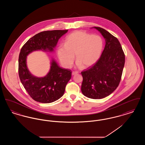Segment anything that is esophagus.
I'll return each mask as SVG.
<instances>
[{
  "mask_svg": "<svg viewBox=\"0 0 145 145\" xmlns=\"http://www.w3.org/2000/svg\"><path fill=\"white\" fill-rule=\"evenodd\" d=\"M77 74V72H72V76H74V75H76Z\"/></svg>",
  "mask_w": 145,
  "mask_h": 145,
  "instance_id": "34e87169",
  "label": "esophagus"
}]
</instances>
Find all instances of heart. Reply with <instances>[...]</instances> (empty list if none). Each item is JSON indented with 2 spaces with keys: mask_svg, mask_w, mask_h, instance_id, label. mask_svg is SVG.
Masks as SVG:
<instances>
[{
  "mask_svg": "<svg viewBox=\"0 0 145 145\" xmlns=\"http://www.w3.org/2000/svg\"><path fill=\"white\" fill-rule=\"evenodd\" d=\"M65 44H61L57 49V55L65 68L72 65L74 55L78 68L93 66L101 57L103 49V40L98 35L82 31H76L68 35Z\"/></svg>",
  "mask_w": 145,
  "mask_h": 145,
  "instance_id": "heart-1",
  "label": "heart"
}]
</instances>
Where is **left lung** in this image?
I'll use <instances>...</instances> for the list:
<instances>
[{"label":"left lung","instance_id":"left-lung-1","mask_svg":"<svg viewBox=\"0 0 145 145\" xmlns=\"http://www.w3.org/2000/svg\"><path fill=\"white\" fill-rule=\"evenodd\" d=\"M103 36L105 45L98 61L90 69L81 72L83 95L91 99L108 96L118 86L125 62V55L116 37L106 30L93 27Z\"/></svg>","mask_w":145,"mask_h":145}]
</instances>
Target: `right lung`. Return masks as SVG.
Segmentation results:
<instances>
[{
  "label": "right lung",
  "mask_w": 145,
  "mask_h": 145,
  "mask_svg": "<svg viewBox=\"0 0 145 145\" xmlns=\"http://www.w3.org/2000/svg\"><path fill=\"white\" fill-rule=\"evenodd\" d=\"M68 30L42 31L30 38L21 49L18 59L19 76L28 94L35 101L50 103L60 98L71 78L72 72L70 69H62L52 59L47 75L36 76L28 69L27 56L37 50L53 52L60 38Z\"/></svg>",
  "instance_id": "obj_1"
}]
</instances>
